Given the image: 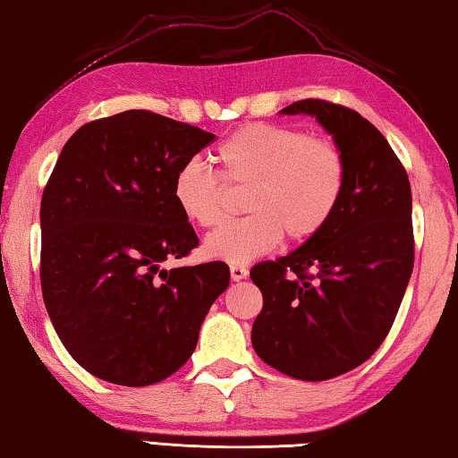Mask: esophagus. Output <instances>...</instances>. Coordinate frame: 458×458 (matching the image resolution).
Segmentation results:
<instances>
[{
  "mask_svg": "<svg viewBox=\"0 0 458 458\" xmlns=\"http://www.w3.org/2000/svg\"><path fill=\"white\" fill-rule=\"evenodd\" d=\"M230 277H232V281H242V279L249 277V268H246L244 265L232 263L230 265Z\"/></svg>",
  "mask_w": 458,
  "mask_h": 458,
  "instance_id": "esophagus-1",
  "label": "esophagus"
}]
</instances>
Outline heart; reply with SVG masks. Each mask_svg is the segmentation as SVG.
Listing matches in <instances>:
<instances>
[{
    "label": "heart",
    "instance_id": "obj_1",
    "mask_svg": "<svg viewBox=\"0 0 458 458\" xmlns=\"http://www.w3.org/2000/svg\"><path fill=\"white\" fill-rule=\"evenodd\" d=\"M216 163L230 185H249L244 212L206 238L209 257L249 263L265 255L285 234L303 242L326 228L346 190V158L336 142L306 130L249 124L216 148ZM173 199L195 226L214 228L222 220L224 187L212 171L187 161L173 179Z\"/></svg>",
    "mask_w": 458,
    "mask_h": 458
}]
</instances>
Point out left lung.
Masks as SVG:
<instances>
[{
  "instance_id": "8db88e82",
  "label": "left lung",
  "mask_w": 458,
  "mask_h": 458,
  "mask_svg": "<svg viewBox=\"0 0 458 458\" xmlns=\"http://www.w3.org/2000/svg\"><path fill=\"white\" fill-rule=\"evenodd\" d=\"M281 114H310L346 158L343 201L322 232L292 255L250 268L263 293L252 346L267 365L326 381L381 346L413 268L411 187L379 130L351 107L300 99Z\"/></svg>"
}]
</instances>
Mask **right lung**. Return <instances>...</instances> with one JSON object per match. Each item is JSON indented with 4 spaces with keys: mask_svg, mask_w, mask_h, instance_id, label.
Listing matches in <instances>:
<instances>
[{
    "mask_svg": "<svg viewBox=\"0 0 458 458\" xmlns=\"http://www.w3.org/2000/svg\"><path fill=\"white\" fill-rule=\"evenodd\" d=\"M214 138L128 110L83 124L63 147L40 203V285L61 343L87 373L144 387L193 354L230 268L161 265L199 244L173 179Z\"/></svg>",
    "mask_w": 458,
    "mask_h": 458,
    "instance_id": "add662e5",
    "label": "right lung"
}]
</instances>
